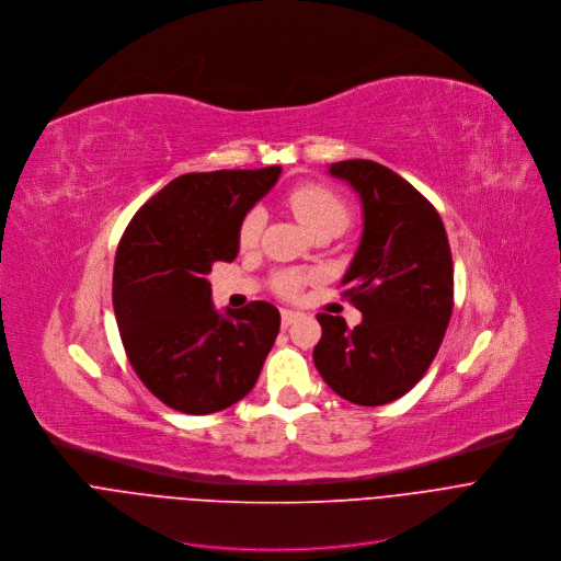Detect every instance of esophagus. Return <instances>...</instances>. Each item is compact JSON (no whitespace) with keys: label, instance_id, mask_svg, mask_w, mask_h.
I'll use <instances>...</instances> for the list:
<instances>
[{"label":"esophagus","instance_id":"esophagus-1","mask_svg":"<svg viewBox=\"0 0 561 561\" xmlns=\"http://www.w3.org/2000/svg\"><path fill=\"white\" fill-rule=\"evenodd\" d=\"M300 318V313L298 311H294V309H283L280 311V320H283V327H289L291 322H296Z\"/></svg>","mask_w":561,"mask_h":561}]
</instances>
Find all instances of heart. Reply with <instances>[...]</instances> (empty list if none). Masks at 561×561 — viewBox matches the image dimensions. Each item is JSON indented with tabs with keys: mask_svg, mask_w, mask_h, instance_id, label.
Listing matches in <instances>:
<instances>
[{
	"mask_svg": "<svg viewBox=\"0 0 561 561\" xmlns=\"http://www.w3.org/2000/svg\"><path fill=\"white\" fill-rule=\"evenodd\" d=\"M287 205L291 207V211L296 214V218L302 222V226L309 232H316L320 228L327 226H335V228H345L347 220H350V211L347 205L343 203V198L331 192L324 185H316V183H305L294 187L287 194ZM263 228V211L261 209H252L243 222H241V230H239V245L243 250H250L256 245L259 234ZM300 285V276L298 274H283L276 283L278 291L285 296L296 294Z\"/></svg>",
	"mask_w": 561,
	"mask_h": 561,
	"instance_id": "b5f03b06",
	"label": "heart"
}]
</instances>
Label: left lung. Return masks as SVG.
Here are the masks:
<instances>
[{"instance_id":"obj_1","label":"left lung","mask_w":561,"mask_h":561,"mask_svg":"<svg viewBox=\"0 0 561 561\" xmlns=\"http://www.w3.org/2000/svg\"><path fill=\"white\" fill-rule=\"evenodd\" d=\"M363 203V239L343 276L363 322L318 313L313 363L341 398L380 407L431 367L454 311V261L437 209L400 174L367 161L331 163Z\"/></svg>"}]
</instances>
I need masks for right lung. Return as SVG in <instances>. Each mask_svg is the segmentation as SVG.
<instances>
[{
  "instance_id": "right-lung-1",
  "label": "right lung",
  "mask_w": 561,
  "mask_h": 561,
  "mask_svg": "<svg viewBox=\"0 0 561 561\" xmlns=\"http://www.w3.org/2000/svg\"><path fill=\"white\" fill-rule=\"evenodd\" d=\"M280 165L176 176L130 220L112 305L128 360L168 407L205 415L245 398L274 347L280 313L265 300L218 313L207 274L239 254L245 214Z\"/></svg>"
}]
</instances>
